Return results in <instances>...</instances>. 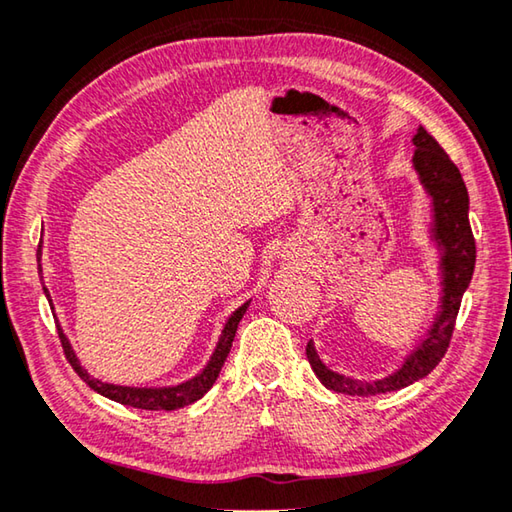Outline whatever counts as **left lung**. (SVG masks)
<instances>
[{"instance_id": "1", "label": "left lung", "mask_w": 512, "mask_h": 512, "mask_svg": "<svg viewBox=\"0 0 512 512\" xmlns=\"http://www.w3.org/2000/svg\"><path fill=\"white\" fill-rule=\"evenodd\" d=\"M415 154L413 170L420 179L422 188L431 199V229L429 238L438 249V270H440V306L433 317L424 338L410 351L399 370L381 379H354V376L329 370L317 356L313 340L308 342L306 356L317 379L324 388L340 395L372 397L383 392H395L406 385L424 379L433 372L449 347L451 333H454L456 315L465 290L469 288L476 263V245L469 226V197L465 181L460 177L458 167L451 163L445 149L438 145L424 127L417 129L413 136Z\"/></svg>"}]
</instances>
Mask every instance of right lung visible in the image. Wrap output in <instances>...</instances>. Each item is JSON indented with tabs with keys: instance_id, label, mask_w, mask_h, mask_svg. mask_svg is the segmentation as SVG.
<instances>
[{
	"instance_id": "add662e5",
	"label": "right lung",
	"mask_w": 512,
	"mask_h": 512,
	"mask_svg": "<svg viewBox=\"0 0 512 512\" xmlns=\"http://www.w3.org/2000/svg\"><path fill=\"white\" fill-rule=\"evenodd\" d=\"M40 261H43V242L38 245V274H40V279H43V263ZM43 292L49 301V306H52V299H49V290L45 288V281H43ZM249 301L238 306L236 311L229 315V320L224 322L220 340H217V345L213 349L211 358H208V363L204 365V370L197 372L188 381H181L174 385H154V388H147V385L145 388H142V385H117V383H108V381L90 376L86 367L79 363V358H77V354H74L70 340H67V335L63 333V326L58 324V320H56V326H58V338H61V342H63L67 360H70L72 367L77 370L81 379L86 381L92 390L99 392V395L111 399V401H117V404H122V406H131V408H140V410H177V408L195 404L197 399L204 397L206 392L213 388L217 376H220L224 360L231 351L233 338H236V331H238L242 315L247 313Z\"/></svg>"
}]
</instances>
